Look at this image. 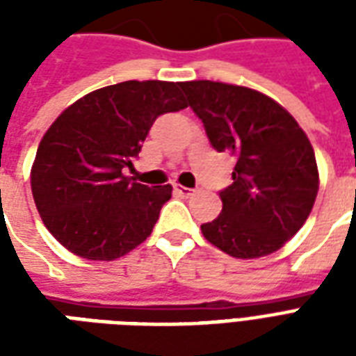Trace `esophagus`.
I'll list each match as a JSON object with an SVG mask.
<instances>
[{"mask_svg": "<svg viewBox=\"0 0 356 356\" xmlns=\"http://www.w3.org/2000/svg\"><path fill=\"white\" fill-rule=\"evenodd\" d=\"M173 188H175V193H177L179 196H181V198H191V196H193V194H194L193 188H188V186L175 185V186H173Z\"/></svg>", "mask_w": 356, "mask_h": 356, "instance_id": "1", "label": "esophagus"}]
</instances>
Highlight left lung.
Segmentation results:
<instances>
[{"mask_svg": "<svg viewBox=\"0 0 356 356\" xmlns=\"http://www.w3.org/2000/svg\"><path fill=\"white\" fill-rule=\"evenodd\" d=\"M209 145L236 156L221 213L200 227L238 259L280 250L303 227L318 193L314 150L298 122L267 95L221 81H183Z\"/></svg>", "mask_w": 356, "mask_h": 356, "instance_id": "left-lung-1", "label": "left lung"}]
</instances>
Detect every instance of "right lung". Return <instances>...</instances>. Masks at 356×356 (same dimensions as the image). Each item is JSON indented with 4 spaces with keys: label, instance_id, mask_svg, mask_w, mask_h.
Returning <instances> with one entry per match:
<instances>
[{
    "label": "right lung",
    "instance_id": "1",
    "mask_svg": "<svg viewBox=\"0 0 356 356\" xmlns=\"http://www.w3.org/2000/svg\"><path fill=\"white\" fill-rule=\"evenodd\" d=\"M179 88L131 80L97 89L43 135L32 194L45 227L66 250L112 261L150 236L171 185H140L124 171L133 168L156 118L186 108Z\"/></svg>",
    "mask_w": 356,
    "mask_h": 356
}]
</instances>
